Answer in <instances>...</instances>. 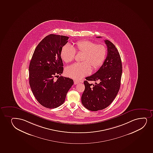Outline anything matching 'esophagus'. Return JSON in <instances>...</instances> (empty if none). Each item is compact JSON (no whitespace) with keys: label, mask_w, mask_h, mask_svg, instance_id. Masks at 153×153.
Returning a JSON list of instances; mask_svg holds the SVG:
<instances>
[{"label":"esophagus","mask_w":153,"mask_h":153,"mask_svg":"<svg viewBox=\"0 0 153 153\" xmlns=\"http://www.w3.org/2000/svg\"><path fill=\"white\" fill-rule=\"evenodd\" d=\"M79 81H77V80H74V84L76 85L78 84V83H79Z\"/></svg>","instance_id":"1"}]
</instances>
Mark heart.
<instances>
[{
    "label": "heart",
    "instance_id": "b5f03b06",
    "mask_svg": "<svg viewBox=\"0 0 153 153\" xmlns=\"http://www.w3.org/2000/svg\"><path fill=\"white\" fill-rule=\"evenodd\" d=\"M76 45L78 51L84 53L82 59L84 62L70 65L65 72L69 77L79 79L91 72V66L94 68L100 67L105 60L107 49L103 45L97 44L91 41H79ZM76 54V49L68 43L63 46L61 51L62 59L66 63L72 61Z\"/></svg>",
    "mask_w": 153,
    "mask_h": 153
}]
</instances>
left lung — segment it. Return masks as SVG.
<instances>
[{
  "label": "left lung",
  "instance_id": "left-lung-1",
  "mask_svg": "<svg viewBox=\"0 0 153 153\" xmlns=\"http://www.w3.org/2000/svg\"><path fill=\"white\" fill-rule=\"evenodd\" d=\"M105 42L108 53L104 63L96 73L86 77L84 82L85 89L81 97L82 103L90 111L101 110L108 107L116 97L120 86L123 69L120 53L112 42L108 40ZM88 81H97L98 83L93 85Z\"/></svg>",
  "mask_w": 153,
  "mask_h": 153
}]
</instances>
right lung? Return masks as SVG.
I'll list each match as a JSON object with an SVG mask.
<instances>
[{
  "mask_svg": "<svg viewBox=\"0 0 153 153\" xmlns=\"http://www.w3.org/2000/svg\"><path fill=\"white\" fill-rule=\"evenodd\" d=\"M69 37L51 34L37 45L29 66V83L33 95L44 107L54 109L65 102L74 81L60 76L63 71L61 51Z\"/></svg>",
  "mask_w": 153,
  "mask_h": 153,
  "instance_id": "1",
  "label": "right lung"
}]
</instances>
